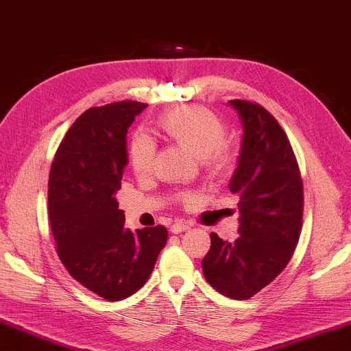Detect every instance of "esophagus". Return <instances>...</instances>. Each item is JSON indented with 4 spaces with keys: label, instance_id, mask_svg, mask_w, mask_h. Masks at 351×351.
Returning <instances> with one entry per match:
<instances>
[{
    "label": "esophagus",
    "instance_id": "esophagus-1",
    "mask_svg": "<svg viewBox=\"0 0 351 351\" xmlns=\"http://www.w3.org/2000/svg\"><path fill=\"white\" fill-rule=\"evenodd\" d=\"M191 228L188 222H182V221H176L171 226V232L172 233H182V232H186V230Z\"/></svg>",
    "mask_w": 351,
    "mask_h": 351
}]
</instances>
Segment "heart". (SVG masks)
I'll return each instance as SVG.
<instances>
[{"instance_id":"b5f03b06","label":"heart","mask_w":351,"mask_h":351,"mask_svg":"<svg viewBox=\"0 0 351 351\" xmlns=\"http://www.w3.org/2000/svg\"><path fill=\"white\" fill-rule=\"evenodd\" d=\"M158 128L165 136L200 158V163L211 176H221L233 163V151L226 140V124L215 112L200 106L176 107L165 112L158 119ZM130 165L136 176L145 177L152 171L155 145L146 135H136L132 140ZM185 194L183 200H191Z\"/></svg>"}]
</instances>
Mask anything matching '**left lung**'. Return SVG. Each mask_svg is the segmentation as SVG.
I'll use <instances>...</instances> for the list:
<instances>
[{"instance_id":"8db88e82","label":"left lung","mask_w":351,"mask_h":351,"mask_svg":"<svg viewBox=\"0 0 351 351\" xmlns=\"http://www.w3.org/2000/svg\"><path fill=\"white\" fill-rule=\"evenodd\" d=\"M243 124L237 171L228 183L239 197V238L211 233L202 271L213 288L245 300L283 272L300 238L303 183L294 151L275 119L255 102L228 101Z\"/></svg>"}]
</instances>
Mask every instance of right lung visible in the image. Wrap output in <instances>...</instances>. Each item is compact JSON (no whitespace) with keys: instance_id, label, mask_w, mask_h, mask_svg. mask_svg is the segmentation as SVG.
I'll return each instance as SVG.
<instances>
[{"instance_id":"right-lung-1","label":"right lung","mask_w":351,"mask_h":351,"mask_svg":"<svg viewBox=\"0 0 351 351\" xmlns=\"http://www.w3.org/2000/svg\"><path fill=\"white\" fill-rule=\"evenodd\" d=\"M147 104L91 107L68 129L54 155L48 213L57 255L80 285L108 302L143 288L168 241L163 226L130 232L118 208L128 165V129Z\"/></svg>"}]
</instances>
